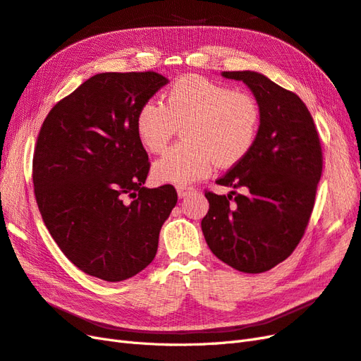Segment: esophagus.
Here are the masks:
<instances>
[{"label": "esophagus", "instance_id": "esophagus-1", "mask_svg": "<svg viewBox=\"0 0 361 361\" xmlns=\"http://www.w3.org/2000/svg\"><path fill=\"white\" fill-rule=\"evenodd\" d=\"M195 192V189L192 188V186H177V193H178V197L180 198H186L188 195H190V193H193Z\"/></svg>", "mask_w": 361, "mask_h": 361}]
</instances>
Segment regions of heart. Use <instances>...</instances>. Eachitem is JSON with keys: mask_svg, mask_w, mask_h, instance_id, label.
I'll use <instances>...</instances> for the list:
<instances>
[{"mask_svg": "<svg viewBox=\"0 0 361 361\" xmlns=\"http://www.w3.org/2000/svg\"><path fill=\"white\" fill-rule=\"evenodd\" d=\"M262 111L246 92L200 75H186L163 92L161 104L143 102L136 115V135L151 154H160L177 127L183 142L154 161L157 183L183 184L207 175L213 164L231 168L251 151L259 135Z\"/></svg>", "mask_w": 361, "mask_h": 361, "instance_id": "obj_1", "label": "heart"}]
</instances>
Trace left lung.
I'll list each match as a JSON object with an SVG mask.
<instances>
[{
	"label": "left lung",
	"instance_id": "left-lung-1",
	"mask_svg": "<svg viewBox=\"0 0 361 361\" xmlns=\"http://www.w3.org/2000/svg\"><path fill=\"white\" fill-rule=\"evenodd\" d=\"M222 77L251 89L262 119L248 156L216 181L234 190L205 192L210 209L201 228L219 260L260 274L284 262L302 239L322 175L321 140L293 92L254 71H224Z\"/></svg>",
	"mask_w": 361,
	"mask_h": 361
}]
</instances>
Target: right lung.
<instances>
[{
    "label": "right lung",
    "mask_w": 361,
    "mask_h": 361,
    "mask_svg": "<svg viewBox=\"0 0 361 361\" xmlns=\"http://www.w3.org/2000/svg\"><path fill=\"white\" fill-rule=\"evenodd\" d=\"M166 83L154 71L97 74L60 99L39 131V212L61 252L99 280L145 269L177 204L171 184L143 188L149 161L135 126L140 106Z\"/></svg>",
    "instance_id": "right-lung-1"
}]
</instances>
